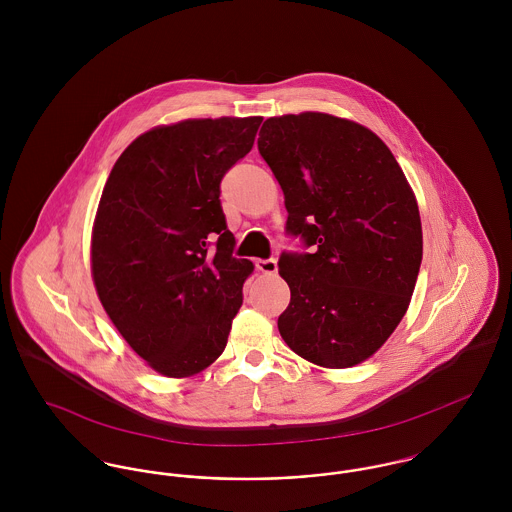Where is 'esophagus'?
<instances>
[{
	"instance_id": "esophagus-1",
	"label": "esophagus",
	"mask_w": 512,
	"mask_h": 512,
	"mask_svg": "<svg viewBox=\"0 0 512 512\" xmlns=\"http://www.w3.org/2000/svg\"><path fill=\"white\" fill-rule=\"evenodd\" d=\"M256 268H258L262 274H276V272H278V262H276L274 258L258 260V262H256Z\"/></svg>"
}]
</instances>
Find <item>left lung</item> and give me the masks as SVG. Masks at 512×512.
I'll list each match as a JSON object with an SVG mask.
<instances>
[{"mask_svg": "<svg viewBox=\"0 0 512 512\" xmlns=\"http://www.w3.org/2000/svg\"><path fill=\"white\" fill-rule=\"evenodd\" d=\"M258 151L284 191L286 234L301 242L278 262L292 292L280 335L313 365H359L392 335L414 292L416 197L384 142L343 118H268Z\"/></svg>", "mask_w": 512, "mask_h": 512, "instance_id": "1", "label": "left lung"}]
</instances>
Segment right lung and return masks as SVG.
I'll return each instance as SVG.
<instances>
[{"label": "right lung", "instance_id": "add662e5", "mask_svg": "<svg viewBox=\"0 0 512 512\" xmlns=\"http://www.w3.org/2000/svg\"><path fill=\"white\" fill-rule=\"evenodd\" d=\"M262 118L185 120L149 130L118 157L92 232L98 297L128 345L181 378L215 363L242 305L220 181L252 146Z\"/></svg>", "mask_w": 512, "mask_h": 512}]
</instances>
